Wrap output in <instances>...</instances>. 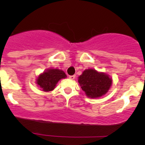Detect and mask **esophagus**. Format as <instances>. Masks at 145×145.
Instances as JSON below:
<instances>
[{
	"mask_svg": "<svg viewBox=\"0 0 145 145\" xmlns=\"http://www.w3.org/2000/svg\"><path fill=\"white\" fill-rule=\"evenodd\" d=\"M75 78H76V76H75V75H74V76H69V79H71V80H74Z\"/></svg>",
	"mask_w": 145,
	"mask_h": 145,
	"instance_id": "obj_1",
	"label": "esophagus"
}]
</instances>
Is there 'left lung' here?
Returning a JSON list of instances; mask_svg holds the SVG:
<instances>
[{"instance_id": "1", "label": "left lung", "mask_w": 145, "mask_h": 145, "mask_svg": "<svg viewBox=\"0 0 145 145\" xmlns=\"http://www.w3.org/2000/svg\"><path fill=\"white\" fill-rule=\"evenodd\" d=\"M78 83L89 98H99L108 92L112 79L108 74L95 69H85L78 77Z\"/></svg>"}]
</instances>
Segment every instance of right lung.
<instances>
[{
  "instance_id": "obj_1",
  "label": "right lung",
  "mask_w": 145,
  "mask_h": 145,
  "mask_svg": "<svg viewBox=\"0 0 145 145\" xmlns=\"http://www.w3.org/2000/svg\"><path fill=\"white\" fill-rule=\"evenodd\" d=\"M66 78L67 75L63 71L56 68H49L37 77L35 82L41 91L49 92L55 89L59 80Z\"/></svg>"
}]
</instances>
